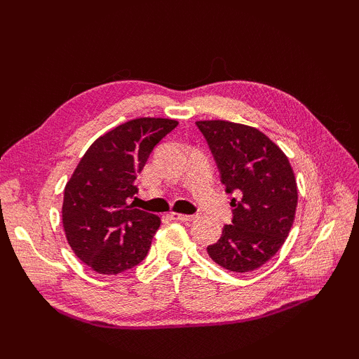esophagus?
<instances>
[{
    "mask_svg": "<svg viewBox=\"0 0 359 359\" xmlns=\"http://www.w3.org/2000/svg\"><path fill=\"white\" fill-rule=\"evenodd\" d=\"M170 217L172 220H179V222H193L197 219L196 215H182V212H171Z\"/></svg>",
    "mask_w": 359,
    "mask_h": 359,
    "instance_id": "34e87169",
    "label": "esophagus"
}]
</instances>
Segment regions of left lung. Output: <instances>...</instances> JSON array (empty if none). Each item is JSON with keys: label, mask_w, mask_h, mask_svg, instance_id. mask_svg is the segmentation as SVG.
<instances>
[{"label": "left lung", "mask_w": 359, "mask_h": 359, "mask_svg": "<svg viewBox=\"0 0 359 359\" xmlns=\"http://www.w3.org/2000/svg\"><path fill=\"white\" fill-rule=\"evenodd\" d=\"M207 139L231 199L233 224L208 245L210 257L224 269L253 271L278 253L292 230L297 185L293 168L276 143L259 129L226 120L196 121Z\"/></svg>", "instance_id": "1"}]
</instances>
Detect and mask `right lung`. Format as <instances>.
Here are the masks:
<instances>
[{
	"mask_svg": "<svg viewBox=\"0 0 359 359\" xmlns=\"http://www.w3.org/2000/svg\"><path fill=\"white\" fill-rule=\"evenodd\" d=\"M177 120H129L90 144L65 187L62 220L67 243L83 264L118 274L148 255L160 217L134 208L135 179L156 144Z\"/></svg>",
	"mask_w": 359,
	"mask_h": 359,
	"instance_id": "add662e5",
	"label": "right lung"
}]
</instances>
